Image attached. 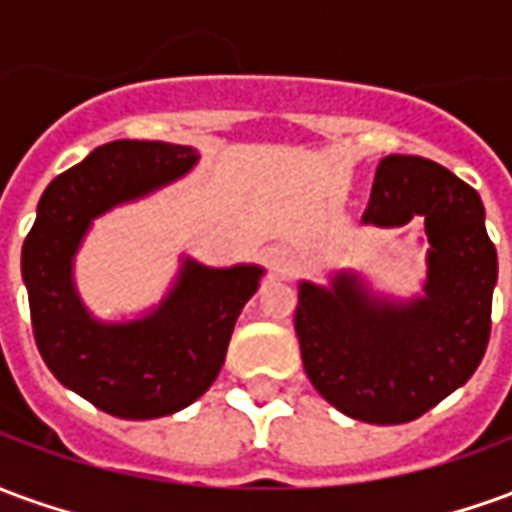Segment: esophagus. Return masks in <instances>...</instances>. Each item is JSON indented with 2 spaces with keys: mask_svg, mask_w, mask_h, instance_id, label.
<instances>
[{
  "mask_svg": "<svg viewBox=\"0 0 512 512\" xmlns=\"http://www.w3.org/2000/svg\"><path fill=\"white\" fill-rule=\"evenodd\" d=\"M274 268H277V271H285V268H288V255H285V252H274Z\"/></svg>",
  "mask_w": 512,
  "mask_h": 512,
  "instance_id": "34e87169",
  "label": "esophagus"
}]
</instances>
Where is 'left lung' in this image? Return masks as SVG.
Instances as JSON below:
<instances>
[{
	"mask_svg": "<svg viewBox=\"0 0 512 512\" xmlns=\"http://www.w3.org/2000/svg\"><path fill=\"white\" fill-rule=\"evenodd\" d=\"M425 222L428 274L411 299L384 296L356 271L299 282L296 337L312 386L345 417L400 425L463 386L491 334L496 249L480 194L422 156H386L362 224Z\"/></svg>",
	"mask_w": 512,
	"mask_h": 512,
	"instance_id": "1",
	"label": "left lung"
}]
</instances>
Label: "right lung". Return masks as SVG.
Segmentation results:
<instances>
[{
  "label": "right lung",
  "mask_w": 512,
  "mask_h": 512,
  "mask_svg": "<svg viewBox=\"0 0 512 512\" xmlns=\"http://www.w3.org/2000/svg\"><path fill=\"white\" fill-rule=\"evenodd\" d=\"M200 161L172 142L120 139L51 180L21 249L35 343L54 378L120 419L191 406L216 381L230 334L255 296L260 266L211 268L180 257L172 288L134 321H98L76 290L73 260L98 216L142 200Z\"/></svg>",
  "instance_id": "add662e5"
}]
</instances>
